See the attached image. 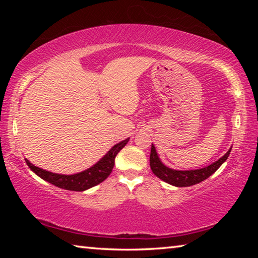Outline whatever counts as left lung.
I'll return each mask as SVG.
<instances>
[{"label": "left lung", "mask_w": 258, "mask_h": 258, "mask_svg": "<svg viewBox=\"0 0 258 258\" xmlns=\"http://www.w3.org/2000/svg\"><path fill=\"white\" fill-rule=\"evenodd\" d=\"M232 149V148H231ZM231 149L226 152V154L218 159L215 163L207 166V167L200 168V169H194V171H174L161 163L158 155H157L156 149L154 145L151 146V152H150V167L151 171L154 172L155 175L158 176L160 180L169 183V184L175 186H191L197 184V183L203 182L206 180L212 174L215 173L220 166L228 159V157L231 152Z\"/></svg>", "instance_id": "left-lung-1"}]
</instances>
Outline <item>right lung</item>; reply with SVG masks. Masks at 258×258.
<instances>
[{
    "instance_id": "1",
    "label": "right lung",
    "mask_w": 258,
    "mask_h": 258,
    "mask_svg": "<svg viewBox=\"0 0 258 258\" xmlns=\"http://www.w3.org/2000/svg\"><path fill=\"white\" fill-rule=\"evenodd\" d=\"M128 139L124 140L119 143H117L116 146H113L110 150L108 151V154L100 159L97 164L92 167L86 169V171L74 174V175H62V174H55L44 171V169L38 168L33 164H30L27 159L26 163L29 166V168L32 171L37 174L38 176L43 180L50 182L51 184H53L61 189H66L71 191H84L86 189H90L94 185L99 184L102 181L110 175V173L115 165V158L118 152L123 149L126 146V143L128 142Z\"/></svg>"
}]
</instances>
